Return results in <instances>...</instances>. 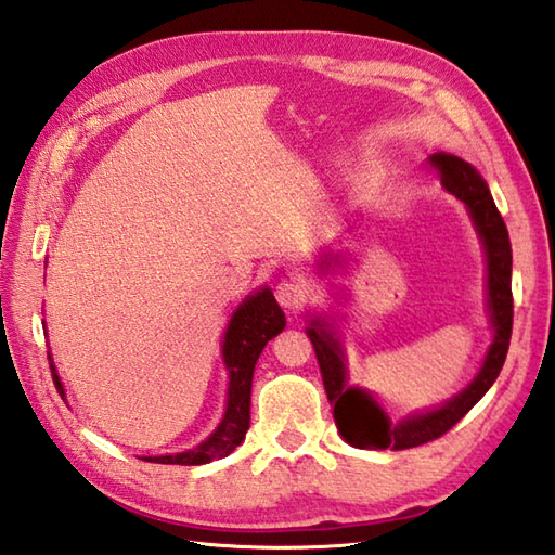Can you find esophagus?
<instances>
[{
  "label": "esophagus",
  "mask_w": 555,
  "mask_h": 555,
  "mask_svg": "<svg viewBox=\"0 0 555 555\" xmlns=\"http://www.w3.org/2000/svg\"><path fill=\"white\" fill-rule=\"evenodd\" d=\"M276 300L281 302V308H288V310H296L302 306V300H306V284L298 276H288V279H281L279 286H276Z\"/></svg>",
  "instance_id": "esophagus-1"
}]
</instances>
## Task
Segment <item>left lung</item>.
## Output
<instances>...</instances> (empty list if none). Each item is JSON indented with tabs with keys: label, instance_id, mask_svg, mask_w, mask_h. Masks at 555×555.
Wrapping results in <instances>:
<instances>
[{
	"label": "left lung",
	"instance_id": "left-lung-1",
	"mask_svg": "<svg viewBox=\"0 0 555 555\" xmlns=\"http://www.w3.org/2000/svg\"><path fill=\"white\" fill-rule=\"evenodd\" d=\"M426 166L436 170L440 184L454 194L469 211L476 233L481 237L486 253V308L488 320L493 327V341L488 346L479 373L466 385L457 397L444 401L438 409L411 414L397 423L389 421L385 409L367 389L349 385L346 373V353L339 330L327 314H310L308 336L318 356L324 392L334 406V423L341 438L361 450H409L418 448L444 436L454 423L462 421L474 409L495 377L501 375L509 334H513V249H509V235L503 216L491 197L486 180L472 163L452 154H433ZM339 255L320 257V269H332L339 262Z\"/></svg>",
	"mask_w": 555,
	"mask_h": 555
}]
</instances>
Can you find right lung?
<instances>
[{
    "mask_svg": "<svg viewBox=\"0 0 555 555\" xmlns=\"http://www.w3.org/2000/svg\"><path fill=\"white\" fill-rule=\"evenodd\" d=\"M286 327V314L279 308L271 288L262 286L237 306L233 312L231 322H228L221 353L228 371V397H225V411L223 418L209 438L202 440L197 448L184 450L178 454H160V457H144L146 462L158 464H184V466H197L209 464L214 460L228 457L237 444L245 440V433L249 428V395H253V375L255 363L259 353L267 346L269 339H274L276 334L284 332ZM46 330V327H42ZM50 367L52 379L57 392L64 397V385L60 383V375L54 371L52 353Z\"/></svg>",
    "mask_w": 555,
    "mask_h": 555,
    "instance_id": "1",
    "label": "right lung"
}]
</instances>
